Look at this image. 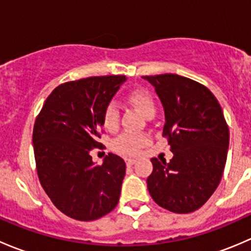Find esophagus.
<instances>
[{"label":"esophagus","instance_id":"34e87169","mask_svg":"<svg viewBox=\"0 0 251 251\" xmlns=\"http://www.w3.org/2000/svg\"><path fill=\"white\" fill-rule=\"evenodd\" d=\"M125 161H126V165L131 166L136 163V159L135 158H126Z\"/></svg>","mask_w":251,"mask_h":251}]
</instances>
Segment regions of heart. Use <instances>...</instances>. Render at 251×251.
<instances>
[{
	"label": "heart",
	"instance_id": "obj_1",
	"mask_svg": "<svg viewBox=\"0 0 251 251\" xmlns=\"http://www.w3.org/2000/svg\"><path fill=\"white\" fill-rule=\"evenodd\" d=\"M127 100L144 116H147L151 111H155V103H154L153 97L148 91L143 90V88H136V90L131 91L127 95ZM119 118H120V114H119V109L115 103H109L105 105L102 115L104 128L109 131L115 130L119 125ZM147 143H148V138L146 136L126 132L114 140L113 149L121 155H133V154L138 153L142 147Z\"/></svg>",
	"mask_w": 251,
	"mask_h": 251
}]
</instances>
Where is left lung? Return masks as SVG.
<instances>
[{
	"label": "left lung",
	"instance_id": "left-lung-1",
	"mask_svg": "<svg viewBox=\"0 0 251 251\" xmlns=\"http://www.w3.org/2000/svg\"><path fill=\"white\" fill-rule=\"evenodd\" d=\"M160 100L165 114L170 163L151 159L147 186L156 204L176 214L196 211L221 181L227 160L229 131L224 111L205 86L177 74L142 76Z\"/></svg>",
	"mask_w": 251,
	"mask_h": 251
}]
</instances>
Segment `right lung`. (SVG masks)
I'll return each instance as SVG.
<instances>
[{"label":"right lung","mask_w":251,"mask_h":251,"mask_svg":"<svg viewBox=\"0 0 251 251\" xmlns=\"http://www.w3.org/2000/svg\"><path fill=\"white\" fill-rule=\"evenodd\" d=\"M126 76H95L59 85L48 96L34 125L37 175L52 203L78 221L110 212L120 198L126 165L109 153L102 165L91 156L102 144L100 131L105 105Z\"/></svg>","instance_id":"right-lung-1"}]
</instances>
